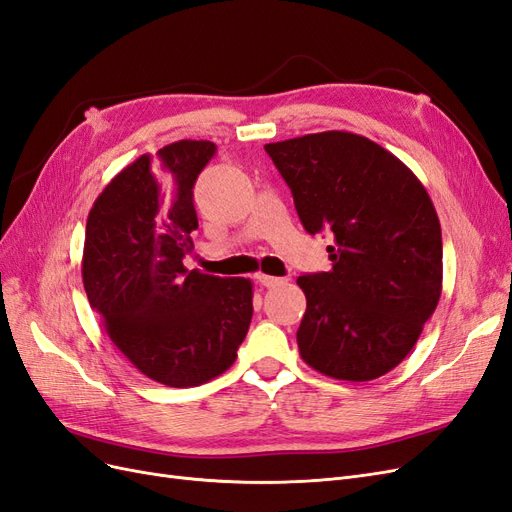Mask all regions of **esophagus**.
I'll list each match as a JSON object with an SVG mask.
<instances>
[{"mask_svg":"<svg viewBox=\"0 0 512 512\" xmlns=\"http://www.w3.org/2000/svg\"><path fill=\"white\" fill-rule=\"evenodd\" d=\"M256 280H258V284L267 286V288H275V286H280V284L286 282L284 277H273V275H265V273H258Z\"/></svg>","mask_w":512,"mask_h":512,"instance_id":"esophagus-1","label":"esophagus"}]
</instances>
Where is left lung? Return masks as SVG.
<instances>
[{
  "label": "left lung",
  "mask_w": 512,
  "mask_h": 512,
  "mask_svg": "<svg viewBox=\"0 0 512 512\" xmlns=\"http://www.w3.org/2000/svg\"><path fill=\"white\" fill-rule=\"evenodd\" d=\"M307 232L331 230L333 269L301 275V359L335 380L397 367L442 294V230L423 183L378 143L331 130L265 145Z\"/></svg>",
  "instance_id": "obj_1"
}]
</instances>
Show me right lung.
<instances>
[{"instance_id":"right-lung-1","label":"right lung","mask_w":512,"mask_h":512,"mask_svg":"<svg viewBox=\"0 0 512 512\" xmlns=\"http://www.w3.org/2000/svg\"><path fill=\"white\" fill-rule=\"evenodd\" d=\"M211 141H177L117 173L89 211L83 286L123 356L175 389L205 384L235 363L252 322V282L188 271L198 228L194 183Z\"/></svg>"}]
</instances>
